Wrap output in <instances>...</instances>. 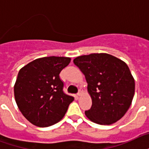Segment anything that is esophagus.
I'll list each match as a JSON object with an SVG mask.
<instances>
[{
  "mask_svg": "<svg viewBox=\"0 0 149 149\" xmlns=\"http://www.w3.org/2000/svg\"><path fill=\"white\" fill-rule=\"evenodd\" d=\"M81 95H82V91H81V90H79V92L77 93V96H81Z\"/></svg>",
  "mask_w": 149,
  "mask_h": 149,
  "instance_id": "esophagus-1",
  "label": "esophagus"
}]
</instances>
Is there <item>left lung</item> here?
<instances>
[{"instance_id":"8db88e82","label":"left lung","mask_w":149,"mask_h":149,"mask_svg":"<svg viewBox=\"0 0 149 149\" xmlns=\"http://www.w3.org/2000/svg\"><path fill=\"white\" fill-rule=\"evenodd\" d=\"M73 63L85 76L91 108L85 111L91 121L101 125L117 122L127 112L134 95V79L123 61L106 53L77 57Z\"/></svg>"}]
</instances>
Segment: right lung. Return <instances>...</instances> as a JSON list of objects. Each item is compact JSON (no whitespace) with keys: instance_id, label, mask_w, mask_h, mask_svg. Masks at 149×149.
Instances as JSON below:
<instances>
[{"instance_id":"right-lung-1","label":"right lung","mask_w":149,"mask_h":149,"mask_svg":"<svg viewBox=\"0 0 149 149\" xmlns=\"http://www.w3.org/2000/svg\"><path fill=\"white\" fill-rule=\"evenodd\" d=\"M68 57L40 58L19 70L14 86L18 108L32 124L46 127L59 122L74 97L63 91L59 73L70 63Z\"/></svg>"}]
</instances>
